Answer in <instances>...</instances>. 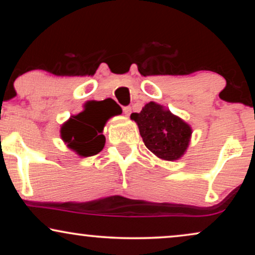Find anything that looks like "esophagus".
I'll use <instances>...</instances> for the list:
<instances>
[{
  "label": "esophagus",
  "instance_id": "34e87169",
  "mask_svg": "<svg viewBox=\"0 0 255 255\" xmlns=\"http://www.w3.org/2000/svg\"><path fill=\"white\" fill-rule=\"evenodd\" d=\"M131 111H132V109H131V107H124L123 108V113H124V115L125 116H130L131 115Z\"/></svg>",
  "mask_w": 255,
  "mask_h": 255
}]
</instances>
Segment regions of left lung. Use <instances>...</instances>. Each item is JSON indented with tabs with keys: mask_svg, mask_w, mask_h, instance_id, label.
<instances>
[{
	"mask_svg": "<svg viewBox=\"0 0 255 255\" xmlns=\"http://www.w3.org/2000/svg\"><path fill=\"white\" fill-rule=\"evenodd\" d=\"M131 120L137 123L145 146L156 158L175 161L189 147L193 128L161 104H145L140 113L131 115Z\"/></svg>",
	"mask_w": 255,
	"mask_h": 255,
	"instance_id": "obj_1",
	"label": "left lung"
}]
</instances>
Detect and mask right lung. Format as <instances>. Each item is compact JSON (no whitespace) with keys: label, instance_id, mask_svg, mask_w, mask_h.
Here are the masks:
<instances>
[{"label":"right lung","instance_id":"1","mask_svg":"<svg viewBox=\"0 0 255 255\" xmlns=\"http://www.w3.org/2000/svg\"><path fill=\"white\" fill-rule=\"evenodd\" d=\"M109 118L103 101H89L81 113L73 115L61 125V139L81 158L95 155L106 144V137L102 133Z\"/></svg>","mask_w":255,"mask_h":255}]
</instances>
